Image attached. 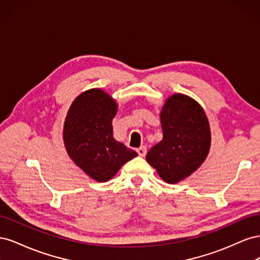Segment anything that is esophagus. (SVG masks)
Masks as SVG:
<instances>
[{"instance_id":"1","label":"esophagus","mask_w":260,"mask_h":260,"mask_svg":"<svg viewBox=\"0 0 260 260\" xmlns=\"http://www.w3.org/2000/svg\"><path fill=\"white\" fill-rule=\"evenodd\" d=\"M137 152H138V154H139L141 157H144V156L146 155V146H144V145L140 146V147L137 149Z\"/></svg>"}]
</instances>
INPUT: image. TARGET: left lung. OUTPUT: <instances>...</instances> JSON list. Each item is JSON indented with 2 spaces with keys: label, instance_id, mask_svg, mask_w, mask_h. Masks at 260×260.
<instances>
[{
  "label": "left lung",
  "instance_id": "left-lung-1",
  "mask_svg": "<svg viewBox=\"0 0 260 260\" xmlns=\"http://www.w3.org/2000/svg\"><path fill=\"white\" fill-rule=\"evenodd\" d=\"M162 140L146 155V161L167 183L190 177L206 160L211 143L204 108L182 93L170 95L161 107Z\"/></svg>",
  "mask_w": 260,
  "mask_h": 260
}]
</instances>
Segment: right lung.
<instances>
[{
  "label": "right lung",
  "instance_id": "right-lung-1",
  "mask_svg": "<svg viewBox=\"0 0 260 260\" xmlns=\"http://www.w3.org/2000/svg\"><path fill=\"white\" fill-rule=\"evenodd\" d=\"M117 111V102L107 92L99 88L86 90L74 100L62 127L70 159L98 182L111 180L122 165L138 156L114 139Z\"/></svg>",
  "mask_w": 260,
  "mask_h": 260
}]
</instances>
